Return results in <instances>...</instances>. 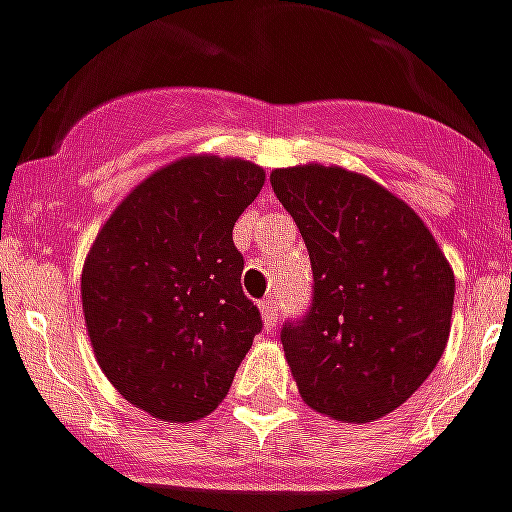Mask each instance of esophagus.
<instances>
[{
    "mask_svg": "<svg viewBox=\"0 0 512 512\" xmlns=\"http://www.w3.org/2000/svg\"><path fill=\"white\" fill-rule=\"evenodd\" d=\"M259 308H261V316H264V323L269 326V329H272L274 323H277V300L274 298L261 300Z\"/></svg>",
    "mask_w": 512,
    "mask_h": 512,
    "instance_id": "obj_1",
    "label": "esophagus"
}]
</instances>
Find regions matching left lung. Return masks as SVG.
<instances>
[{"mask_svg": "<svg viewBox=\"0 0 512 512\" xmlns=\"http://www.w3.org/2000/svg\"><path fill=\"white\" fill-rule=\"evenodd\" d=\"M269 181L313 269L308 310L279 331L300 396L342 422L386 417L443 355L451 266L425 222L370 178L303 165Z\"/></svg>", "mask_w": 512, "mask_h": 512, "instance_id": "left-lung-1", "label": "left lung"}]
</instances>
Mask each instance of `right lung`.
I'll return each instance as SVG.
<instances>
[{"label": "right lung", "instance_id": "1", "mask_svg": "<svg viewBox=\"0 0 512 512\" xmlns=\"http://www.w3.org/2000/svg\"><path fill=\"white\" fill-rule=\"evenodd\" d=\"M261 186L264 170L246 160H178L126 196L87 253L82 310L95 357L152 417L214 412L264 326L233 243Z\"/></svg>", "mask_w": 512, "mask_h": 512}]
</instances>
